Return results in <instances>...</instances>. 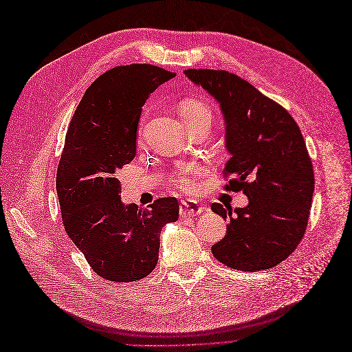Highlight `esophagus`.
<instances>
[{
  "label": "esophagus",
  "instance_id": "34e87169",
  "mask_svg": "<svg viewBox=\"0 0 352 352\" xmlns=\"http://www.w3.org/2000/svg\"><path fill=\"white\" fill-rule=\"evenodd\" d=\"M206 207L198 204L197 201H182L180 202V207H179V212H180V217H195L199 212H204Z\"/></svg>",
  "mask_w": 352,
  "mask_h": 352
}]
</instances>
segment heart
<instances>
[{
    "label": "heart",
    "mask_w": 352,
    "mask_h": 352,
    "mask_svg": "<svg viewBox=\"0 0 352 352\" xmlns=\"http://www.w3.org/2000/svg\"><path fill=\"white\" fill-rule=\"evenodd\" d=\"M179 114L182 117V122L186 126L194 124L202 119L211 120V111L207 105L194 100H185L182 104H180ZM199 176H201L199 167L188 166L180 170H176L172 177V182L182 190H185V192H195V190H198L199 188Z\"/></svg>",
    "instance_id": "b5f03b06"
}]
</instances>
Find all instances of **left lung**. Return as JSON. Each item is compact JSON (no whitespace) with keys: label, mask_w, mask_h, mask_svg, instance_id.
<instances>
[{"label":"left lung","mask_w":352,"mask_h":352,"mask_svg":"<svg viewBox=\"0 0 352 352\" xmlns=\"http://www.w3.org/2000/svg\"><path fill=\"white\" fill-rule=\"evenodd\" d=\"M186 76L220 104L230 160L225 189L248 197V206L211 210L229 219L226 235L211 247L230 269H272L301 242L314 192V172L300 127L280 104L226 70L188 69Z\"/></svg>","instance_id":"obj_1"}]
</instances>
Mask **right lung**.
<instances>
[{
	"mask_svg": "<svg viewBox=\"0 0 352 352\" xmlns=\"http://www.w3.org/2000/svg\"><path fill=\"white\" fill-rule=\"evenodd\" d=\"M175 76L151 65L113 67L87 89L69 124L56 184L63 226L92 270L111 282L146 278L158 261L162 228L179 217L175 197L150 208L124 206L117 179L136 155L142 105Z\"/></svg>",
	"mask_w": 352,
	"mask_h": 352,
	"instance_id": "add662e5",
	"label": "right lung"
}]
</instances>
